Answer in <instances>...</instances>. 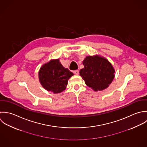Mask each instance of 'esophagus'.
Here are the masks:
<instances>
[{
  "label": "esophagus",
  "mask_w": 147,
  "mask_h": 147,
  "mask_svg": "<svg viewBox=\"0 0 147 147\" xmlns=\"http://www.w3.org/2000/svg\"><path fill=\"white\" fill-rule=\"evenodd\" d=\"M74 74H76V75H78V74H79V70H76L74 71Z\"/></svg>",
  "instance_id": "esophagus-1"
}]
</instances>
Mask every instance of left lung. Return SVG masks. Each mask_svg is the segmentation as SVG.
Segmentation results:
<instances>
[{
    "label": "left lung",
    "mask_w": 147,
    "mask_h": 147,
    "mask_svg": "<svg viewBox=\"0 0 147 147\" xmlns=\"http://www.w3.org/2000/svg\"><path fill=\"white\" fill-rule=\"evenodd\" d=\"M84 67L80 76L86 85L94 91L107 88L115 77V69L109 61L100 55L88 56L83 61Z\"/></svg>",
    "instance_id": "1"
}]
</instances>
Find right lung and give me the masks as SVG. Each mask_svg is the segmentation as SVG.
<instances>
[{"mask_svg": "<svg viewBox=\"0 0 147 147\" xmlns=\"http://www.w3.org/2000/svg\"><path fill=\"white\" fill-rule=\"evenodd\" d=\"M73 75L67 68L62 66L59 59H51L43 64L38 71L39 82L42 86L55 94L65 90L69 79Z\"/></svg>", "mask_w": 147, "mask_h": 147, "instance_id": "right-lung-1", "label": "right lung"}]
</instances>
